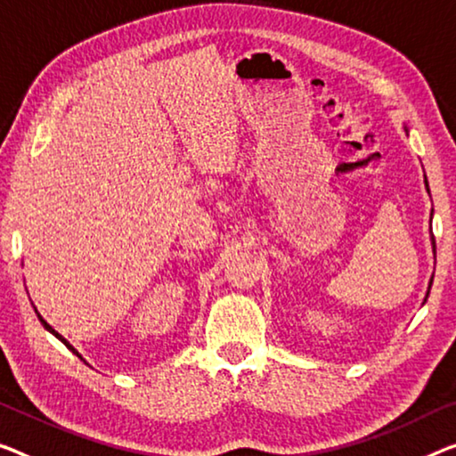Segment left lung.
Returning a JSON list of instances; mask_svg holds the SVG:
<instances>
[{
  "mask_svg": "<svg viewBox=\"0 0 456 456\" xmlns=\"http://www.w3.org/2000/svg\"><path fill=\"white\" fill-rule=\"evenodd\" d=\"M432 240H434V236H432Z\"/></svg>",
  "mask_w": 456,
  "mask_h": 456,
  "instance_id": "1",
  "label": "left lung"
}]
</instances>
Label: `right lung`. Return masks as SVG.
I'll return each instance as SVG.
<instances>
[{"label": "right lung", "instance_id": "1", "mask_svg": "<svg viewBox=\"0 0 456 456\" xmlns=\"http://www.w3.org/2000/svg\"><path fill=\"white\" fill-rule=\"evenodd\" d=\"M38 318H40V322H42V324H45V328H48V330H51V332H53L54 336H59V338H61L62 342H65V345H67L69 348H71V350H73V353H75V354H77V356H79V359H81V354H79V353H77V350H75V348H73L71 345H69V342H67L65 338H62V336H61L59 332H54V328H53V326H48V324H46V320H42V316H40V314H38Z\"/></svg>", "mask_w": 456, "mask_h": 456}]
</instances>
